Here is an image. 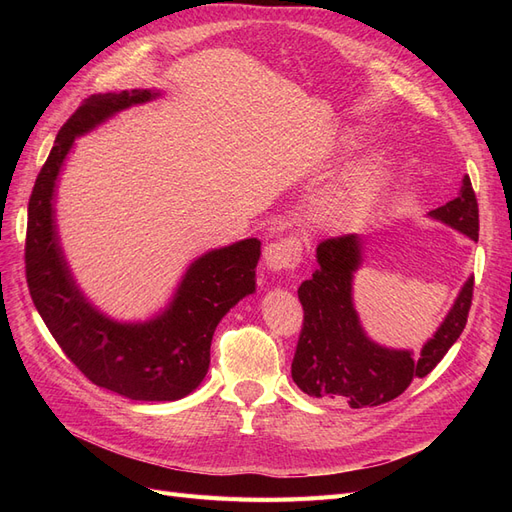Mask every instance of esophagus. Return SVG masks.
<instances>
[{
    "instance_id": "esophagus-1",
    "label": "esophagus",
    "mask_w": 512,
    "mask_h": 512,
    "mask_svg": "<svg viewBox=\"0 0 512 512\" xmlns=\"http://www.w3.org/2000/svg\"><path fill=\"white\" fill-rule=\"evenodd\" d=\"M301 262V243L292 237L269 243L265 247V267L271 273H282L299 267Z\"/></svg>"
}]
</instances>
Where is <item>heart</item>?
Masks as SVG:
<instances>
[{"instance_id":"1","label":"heart","mask_w":512,"mask_h":512,"mask_svg":"<svg viewBox=\"0 0 512 512\" xmlns=\"http://www.w3.org/2000/svg\"><path fill=\"white\" fill-rule=\"evenodd\" d=\"M354 145V138L346 136L342 149L350 151ZM382 181L384 168L376 160H363L350 166L314 200L312 211L316 222L322 226H344L352 222L378 196Z\"/></svg>"}]
</instances>
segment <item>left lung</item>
Returning a JSON list of instances; mask_svg holds the SVG:
<instances>
[{
  "instance_id": "8db88e82",
  "label": "left lung",
  "mask_w": 512,
  "mask_h": 512,
  "mask_svg": "<svg viewBox=\"0 0 512 512\" xmlns=\"http://www.w3.org/2000/svg\"><path fill=\"white\" fill-rule=\"evenodd\" d=\"M478 241V203L470 177L457 198L427 213ZM318 269L299 286L303 329L292 359V380L309 397H342L350 408L380 406L404 393L414 378H425L466 329L474 277L461 286L438 331L421 352L386 348L371 339L354 309V273L363 265V239L346 235L316 247Z\"/></svg>"
}]
</instances>
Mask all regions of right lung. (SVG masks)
Returning <instances> with one entry per match:
<instances>
[{"mask_svg":"<svg viewBox=\"0 0 512 512\" xmlns=\"http://www.w3.org/2000/svg\"><path fill=\"white\" fill-rule=\"evenodd\" d=\"M160 96L158 89H132L85 100L59 130L27 207V286L46 329L91 382L134 401H175L205 380L215 327L256 292L260 258L258 239L205 252L190 262L162 312L141 322L106 316L76 284L55 218L61 168L76 138Z\"/></svg>","mask_w":512,"mask_h":512,"instance_id":"1","label":"right lung"}]
</instances>
